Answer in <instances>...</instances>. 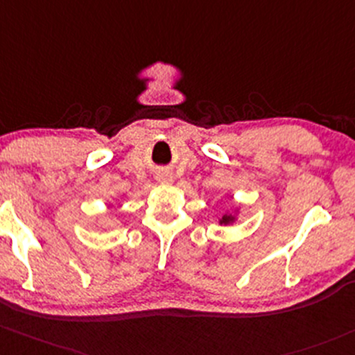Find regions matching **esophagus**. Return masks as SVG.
Masks as SVG:
<instances>
[{
    "label": "esophagus",
    "mask_w": 355,
    "mask_h": 355,
    "mask_svg": "<svg viewBox=\"0 0 355 355\" xmlns=\"http://www.w3.org/2000/svg\"><path fill=\"white\" fill-rule=\"evenodd\" d=\"M158 180L163 182V184H168V182H171V175H162V177H159Z\"/></svg>",
    "instance_id": "obj_1"
}]
</instances>
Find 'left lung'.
Wrapping results in <instances>:
<instances>
[{"label": "left lung", "instance_id": "obj_1", "mask_svg": "<svg viewBox=\"0 0 355 355\" xmlns=\"http://www.w3.org/2000/svg\"><path fill=\"white\" fill-rule=\"evenodd\" d=\"M238 216H240V207H234L233 212H225V214L218 219V223L221 226L234 225V223L238 221Z\"/></svg>", "mask_w": 355, "mask_h": 355}]
</instances>
